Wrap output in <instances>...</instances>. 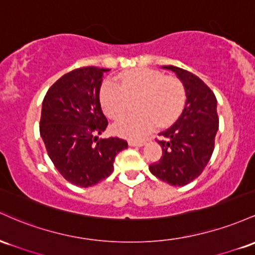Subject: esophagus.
I'll return each instance as SVG.
<instances>
[{"instance_id":"1","label":"esophagus","mask_w":255,"mask_h":255,"mask_svg":"<svg viewBox=\"0 0 255 255\" xmlns=\"http://www.w3.org/2000/svg\"><path fill=\"white\" fill-rule=\"evenodd\" d=\"M130 147H142L145 144V141H135V139H128V141Z\"/></svg>"}]
</instances>
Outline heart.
<instances>
[{
    "label": "heart",
    "instance_id": "heart-1",
    "mask_svg": "<svg viewBox=\"0 0 255 255\" xmlns=\"http://www.w3.org/2000/svg\"><path fill=\"white\" fill-rule=\"evenodd\" d=\"M119 82L105 81L100 89V102L106 116L119 119L136 102L138 113L130 114L116 123L113 131L128 138H139L155 128L167 127L179 117L185 104L182 82L150 68H135L119 76Z\"/></svg>",
    "mask_w": 255,
    "mask_h": 255
}]
</instances>
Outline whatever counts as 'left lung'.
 <instances>
[{"instance_id":"obj_1","label":"left lung","mask_w":255,"mask_h":255,"mask_svg":"<svg viewBox=\"0 0 255 255\" xmlns=\"http://www.w3.org/2000/svg\"><path fill=\"white\" fill-rule=\"evenodd\" d=\"M162 68L177 74L187 101L177 122L159 133L162 156L149 165V171L168 184L182 187L199 177L212 156L219 128L217 99L213 91L189 71L171 65Z\"/></svg>"}]
</instances>
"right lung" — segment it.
I'll return each mask as SVG.
<instances>
[{
	"label": "right lung",
	"instance_id": "right-lung-1",
	"mask_svg": "<svg viewBox=\"0 0 255 255\" xmlns=\"http://www.w3.org/2000/svg\"><path fill=\"white\" fill-rule=\"evenodd\" d=\"M108 68H77L48 90L42 104L39 132L48 155L66 181L88 188L113 172L116 155L128 148L118 137L100 138L108 122L100 104V88Z\"/></svg>",
	"mask_w": 255,
	"mask_h": 255
}]
</instances>
